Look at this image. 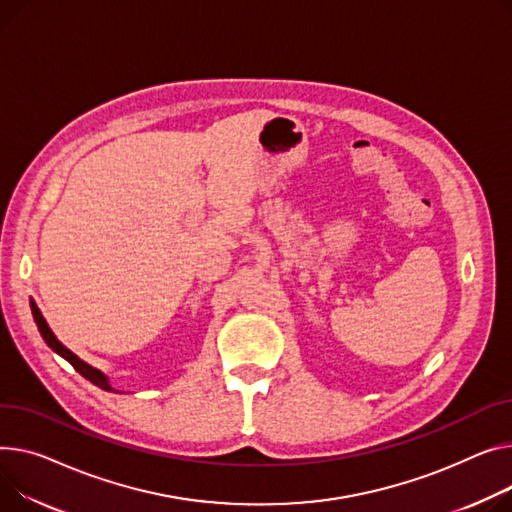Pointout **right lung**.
Masks as SVG:
<instances>
[{
    "mask_svg": "<svg viewBox=\"0 0 512 512\" xmlns=\"http://www.w3.org/2000/svg\"><path fill=\"white\" fill-rule=\"evenodd\" d=\"M30 309H32V317H34V323H37V327H39V331H41V335H43V339L47 342V346L53 350V352H57L59 356H63L67 362H70L84 379H88L90 383H94L96 387H100V389H105V391H115L111 385H109V379L105 377V374H102L98 368H94V366H90V364H86L84 360H80L72 350H67L59 339L55 337V333L51 331V327L47 325V321H45V317L41 315V311H39V306L34 304V300H30Z\"/></svg>",
    "mask_w": 512,
    "mask_h": 512,
    "instance_id": "add662e5",
    "label": "right lung"
}]
</instances>
